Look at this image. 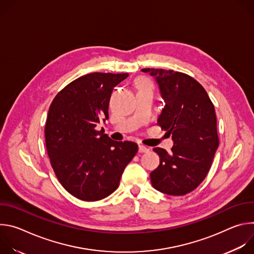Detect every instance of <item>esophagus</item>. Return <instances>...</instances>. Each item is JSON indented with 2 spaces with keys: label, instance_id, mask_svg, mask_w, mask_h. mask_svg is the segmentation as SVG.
<instances>
[{
  "label": "esophagus",
  "instance_id": "1",
  "mask_svg": "<svg viewBox=\"0 0 254 254\" xmlns=\"http://www.w3.org/2000/svg\"><path fill=\"white\" fill-rule=\"evenodd\" d=\"M150 152V149H148L147 147L144 146H138V153L142 154V153H149Z\"/></svg>",
  "mask_w": 254,
  "mask_h": 254
}]
</instances>
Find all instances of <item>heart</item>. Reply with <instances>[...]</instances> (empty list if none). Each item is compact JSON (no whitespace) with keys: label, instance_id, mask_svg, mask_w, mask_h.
<instances>
[{"label":"heart","instance_id":"b5f03b06","mask_svg":"<svg viewBox=\"0 0 254 254\" xmlns=\"http://www.w3.org/2000/svg\"><path fill=\"white\" fill-rule=\"evenodd\" d=\"M135 85L137 90L138 89H143V88H152V84L151 81L146 78V77H139L136 79L135 81Z\"/></svg>","mask_w":254,"mask_h":254}]
</instances>
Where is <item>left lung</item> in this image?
Wrapping results in <instances>:
<instances>
[{
	"mask_svg": "<svg viewBox=\"0 0 254 254\" xmlns=\"http://www.w3.org/2000/svg\"><path fill=\"white\" fill-rule=\"evenodd\" d=\"M141 71L159 84L166 105L158 126L174 140L170 153L154 149L160 165L150 174L152 185L168 195H186L203 182L219 146L214 105L204 87L188 74L155 68Z\"/></svg>",
	"mask_w": 254,
	"mask_h": 254,
	"instance_id": "8db88e82",
	"label": "left lung"
}]
</instances>
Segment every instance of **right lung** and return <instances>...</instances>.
<instances>
[{"instance_id":"obj_1","label":"right lung","mask_w":254,"mask_h":254,"mask_svg":"<svg viewBox=\"0 0 254 254\" xmlns=\"http://www.w3.org/2000/svg\"><path fill=\"white\" fill-rule=\"evenodd\" d=\"M127 73L83 75L54 97L45 125V142L53 171L64 189L83 201L114 193L127 165L137 153L132 141H115L96 126L108 119L115 86Z\"/></svg>"}]
</instances>
